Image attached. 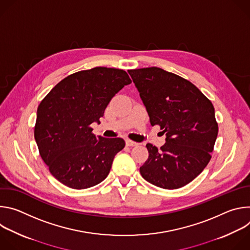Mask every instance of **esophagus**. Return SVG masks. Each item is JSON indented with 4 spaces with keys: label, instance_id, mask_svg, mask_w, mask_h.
Returning a JSON list of instances; mask_svg holds the SVG:
<instances>
[{
    "label": "esophagus",
    "instance_id": "1",
    "mask_svg": "<svg viewBox=\"0 0 250 250\" xmlns=\"http://www.w3.org/2000/svg\"><path fill=\"white\" fill-rule=\"evenodd\" d=\"M125 144H126L127 146H136L138 145L137 142L132 141V140H130V139H126V140H125Z\"/></svg>",
    "mask_w": 250,
    "mask_h": 250
}]
</instances>
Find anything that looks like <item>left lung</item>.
<instances>
[{"label": "left lung", "instance_id": "1", "mask_svg": "<svg viewBox=\"0 0 250 250\" xmlns=\"http://www.w3.org/2000/svg\"><path fill=\"white\" fill-rule=\"evenodd\" d=\"M149 116L166 144L158 149L146 145L148 158L139 168L154 186L178 189L205 169L218 136L211 102L190 81L158 67L128 70Z\"/></svg>", "mask_w": 250, "mask_h": 250}]
</instances>
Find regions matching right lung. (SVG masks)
Returning a JSON list of instances; mask_svg holds the SVG:
<instances>
[{"instance_id":"1","label":"right lung","mask_w":250,"mask_h":250,"mask_svg":"<svg viewBox=\"0 0 250 250\" xmlns=\"http://www.w3.org/2000/svg\"><path fill=\"white\" fill-rule=\"evenodd\" d=\"M131 80L125 71L95 67L61 80L41 102L34 138L50 173L63 185L82 190L109 175L123 138L96 136L90 126L100 124L112 98Z\"/></svg>"}]
</instances>
